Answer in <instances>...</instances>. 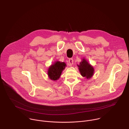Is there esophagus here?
I'll use <instances>...</instances> for the list:
<instances>
[{
    "label": "esophagus",
    "mask_w": 129,
    "mask_h": 129,
    "mask_svg": "<svg viewBox=\"0 0 129 129\" xmlns=\"http://www.w3.org/2000/svg\"><path fill=\"white\" fill-rule=\"evenodd\" d=\"M68 63H69V65L71 66L73 64V60L72 58L69 59L68 60Z\"/></svg>",
    "instance_id": "34e87169"
}]
</instances>
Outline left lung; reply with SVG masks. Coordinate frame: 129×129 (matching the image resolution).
<instances>
[{"label":"left lung","instance_id":"1","mask_svg":"<svg viewBox=\"0 0 129 129\" xmlns=\"http://www.w3.org/2000/svg\"><path fill=\"white\" fill-rule=\"evenodd\" d=\"M79 71L82 77L86 79H91L94 75V69L88 62L85 59L83 58L80 64H77Z\"/></svg>","mask_w":129,"mask_h":129}]
</instances>
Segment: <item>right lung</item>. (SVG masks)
Listing matches in <instances>:
<instances>
[{
    "mask_svg": "<svg viewBox=\"0 0 129 129\" xmlns=\"http://www.w3.org/2000/svg\"><path fill=\"white\" fill-rule=\"evenodd\" d=\"M66 66V64L65 62H61L58 61H55L48 69L47 75L48 78L52 81L58 80Z\"/></svg>",
    "mask_w": 129,
    "mask_h": 129,
    "instance_id": "1",
    "label": "right lung"
}]
</instances>
